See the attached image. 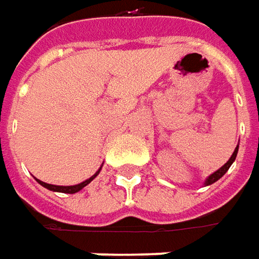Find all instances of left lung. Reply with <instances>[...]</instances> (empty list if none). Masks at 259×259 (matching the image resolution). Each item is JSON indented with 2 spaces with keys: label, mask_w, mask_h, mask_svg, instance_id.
I'll return each mask as SVG.
<instances>
[{
  "label": "left lung",
  "mask_w": 259,
  "mask_h": 259,
  "mask_svg": "<svg viewBox=\"0 0 259 259\" xmlns=\"http://www.w3.org/2000/svg\"><path fill=\"white\" fill-rule=\"evenodd\" d=\"M238 148H239V145H236L234 154L231 155V158H229V160H228V161H226V163H225V164L222 165V167H221L219 170H216L213 174H210V176H209V177L206 179V182H204V186H209V184H212V183H214V182H218V180H219V179H221V177H222V176H224V174L226 173L228 170H229V167L232 165V163L235 161V158H236V154H238Z\"/></svg>",
  "instance_id": "obj_1"
}]
</instances>
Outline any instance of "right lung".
Listing matches in <instances>:
<instances>
[{
  "label": "right lung",
  "instance_id": "right-lung-1",
  "mask_svg": "<svg viewBox=\"0 0 259 259\" xmlns=\"http://www.w3.org/2000/svg\"><path fill=\"white\" fill-rule=\"evenodd\" d=\"M101 168H102V165H101ZM101 168L96 171V173L92 176V177H89L88 180H85V182H82V183L79 184H75V186H56V184H49V183H45V182H41V180H38V179H35L38 183L41 184L43 187H46V189H49V190H53V192H60V193H69V194H73V193H77L79 190H82L85 186H88V184L91 183L92 180H94L95 177L99 174V171H101Z\"/></svg>",
  "mask_w": 259,
  "mask_h": 259
}]
</instances>
